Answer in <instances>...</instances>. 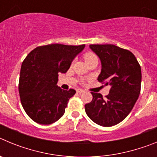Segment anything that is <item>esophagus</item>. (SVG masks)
<instances>
[{
	"label": "esophagus",
	"mask_w": 157,
	"mask_h": 157,
	"mask_svg": "<svg viewBox=\"0 0 157 157\" xmlns=\"http://www.w3.org/2000/svg\"><path fill=\"white\" fill-rule=\"evenodd\" d=\"M84 92V90H82V89H78L77 90V93L78 94H82V93Z\"/></svg>",
	"instance_id": "obj_1"
}]
</instances>
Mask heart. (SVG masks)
<instances>
[{
    "mask_svg": "<svg viewBox=\"0 0 157 157\" xmlns=\"http://www.w3.org/2000/svg\"><path fill=\"white\" fill-rule=\"evenodd\" d=\"M84 58H85L86 62L87 63V62L91 60V59H95V58H97V56H96L94 53H92V52H87L86 54H85Z\"/></svg>",
    "mask_w": 157,
    "mask_h": 157,
    "instance_id": "heart-1",
    "label": "heart"
}]
</instances>
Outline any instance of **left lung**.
<instances>
[{"label":"left lung","mask_w":157,"mask_h":157,"mask_svg":"<svg viewBox=\"0 0 157 157\" xmlns=\"http://www.w3.org/2000/svg\"><path fill=\"white\" fill-rule=\"evenodd\" d=\"M99 57L101 71L98 80L111 86L103 98L100 93H91L93 100L85 105L86 113L102 127L120 123L129 115L141 91V67L134 54L114 45H90Z\"/></svg>","instance_id":"8db88e82"}]
</instances>
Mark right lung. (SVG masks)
<instances>
[{"mask_svg": "<svg viewBox=\"0 0 157 157\" xmlns=\"http://www.w3.org/2000/svg\"><path fill=\"white\" fill-rule=\"evenodd\" d=\"M85 45L51 44L37 47L25 58L19 76L22 105L36 123L48 125L64 114L67 102L76 91L57 86L59 73L64 74Z\"/></svg>", "mask_w": 157, "mask_h": 157, "instance_id": "right-lung-1", "label": "right lung"}]
</instances>
